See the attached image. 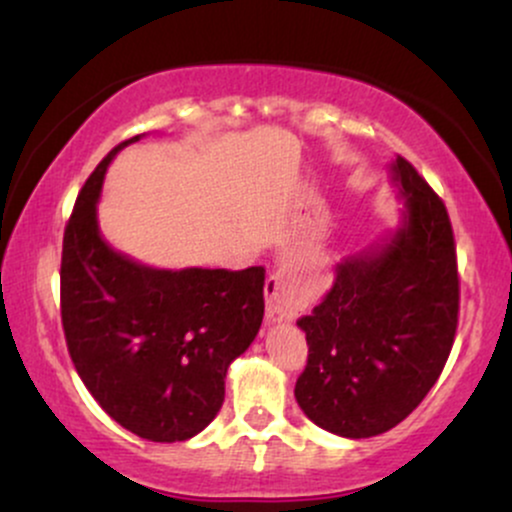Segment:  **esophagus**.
I'll return each mask as SVG.
<instances>
[{"mask_svg":"<svg viewBox=\"0 0 512 512\" xmlns=\"http://www.w3.org/2000/svg\"><path fill=\"white\" fill-rule=\"evenodd\" d=\"M264 293H267V310L272 320H293L305 308L301 291L284 274L269 276Z\"/></svg>","mask_w":512,"mask_h":512,"instance_id":"esophagus-1","label":"esophagus"}]
</instances>
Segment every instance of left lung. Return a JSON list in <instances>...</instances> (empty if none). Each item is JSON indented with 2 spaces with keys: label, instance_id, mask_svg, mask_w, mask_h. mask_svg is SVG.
<instances>
[{
  "label": "left lung",
  "instance_id": "left-lung-1",
  "mask_svg": "<svg viewBox=\"0 0 512 512\" xmlns=\"http://www.w3.org/2000/svg\"><path fill=\"white\" fill-rule=\"evenodd\" d=\"M392 178L402 228L380 250L349 257L303 315L308 363L296 399L310 421L346 438L390 431L421 404L448 361L460 313V274L443 199L407 158Z\"/></svg>",
  "mask_w": 512,
  "mask_h": 512
}]
</instances>
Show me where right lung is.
<instances>
[{
  "label": "right lung",
  "instance_id": "obj_1",
  "mask_svg": "<svg viewBox=\"0 0 512 512\" xmlns=\"http://www.w3.org/2000/svg\"><path fill=\"white\" fill-rule=\"evenodd\" d=\"M81 187L64 228L60 310L76 373L127 431L175 443L204 431L226 395V370L257 337L264 267L154 269L105 243L96 202L122 146Z\"/></svg>",
  "mask_w": 512,
  "mask_h": 512
}]
</instances>
